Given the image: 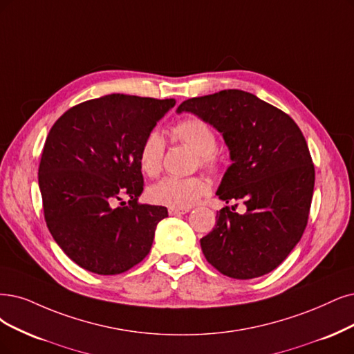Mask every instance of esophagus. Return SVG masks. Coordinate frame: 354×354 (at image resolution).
<instances>
[{"label":"esophagus","mask_w":354,"mask_h":354,"mask_svg":"<svg viewBox=\"0 0 354 354\" xmlns=\"http://www.w3.org/2000/svg\"><path fill=\"white\" fill-rule=\"evenodd\" d=\"M188 212H189L188 208H169L170 216H180V214H185Z\"/></svg>","instance_id":"obj_1"}]
</instances>
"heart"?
Listing matches in <instances>:
<instances>
[{
  "mask_svg": "<svg viewBox=\"0 0 354 354\" xmlns=\"http://www.w3.org/2000/svg\"><path fill=\"white\" fill-rule=\"evenodd\" d=\"M172 137L197 151V165L210 172H218L223 166V159L216 151L217 136L213 127L201 118L192 116L176 122L172 129ZM165 141L163 137L151 131L144 137L138 150V166L141 172L156 178L163 166ZM208 182L201 176L191 178H163L149 188L151 203L166 205L169 208H189L208 192Z\"/></svg>",
  "mask_w": 354,
  "mask_h": 354,
  "instance_id": "b5f03b06",
  "label": "heart"
}]
</instances>
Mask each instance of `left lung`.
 <instances>
[{
	"label": "left lung",
	"instance_id": "8db88e82",
	"mask_svg": "<svg viewBox=\"0 0 354 354\" xmlns=\"http://www.w3.org/2000/svg\"><path fill=\"white\" fill-rule=\"evenodd\" d=\"M182 111L223 134L233 163L217 195L246 205L245 214L229 205L217 213L216 226L200 241L205 259L232 279L268 274L308 225L315 167L302 131L286 112L243 90L187 99L179 104Z\"/></svg>",
	"mask_w": 354,
	"mask_h": 354
}]
</instances>
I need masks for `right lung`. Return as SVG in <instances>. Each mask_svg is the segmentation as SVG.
Returning a JSON list of instances; mask_svg holds the SVG:
<instances>
[{
  "label": "right lung",
  "instance_id": "add662e5",
  "mask_svg": "<svg viewBox=\"0 0 354 354\" xmlns=\"http://www.w3.org/2000/svg\"><path fill=\"white\" fill-rule=\"evenodd\" d=\"M174 106V99L115 93L75 104L52 125L37 172L44 216L77 266L115 276L149 255L167 210L138 203V150ZM122 196L129 204L115 207Z\"/></svg>",
  "mask_w": 354,
  "mask_h": 354
}]
</instances>
